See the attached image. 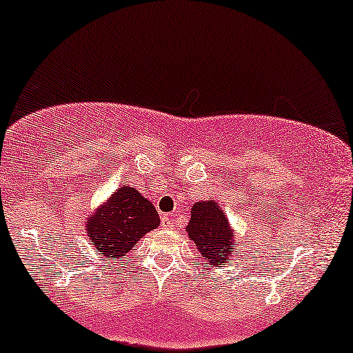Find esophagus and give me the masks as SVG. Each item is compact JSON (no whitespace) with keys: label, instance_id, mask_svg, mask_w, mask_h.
Returning a JSON list of instances; mask_svg holds the SVG:
<instances>
[{"label":"esophagus","instance_id":"34e87169","mask_svg":"<svg viewBox=\"0 0 353 353\" xmlns=\"http://www.w3.org/2000/svg\"><path fill=\"white\" fill-rule=\"evenodd\" d=\"M162 226H163V228H168V230L175 228V220H173V216L168 215V214H163L162 215Z\"/></svg>","mask_w":353,"mask_h":353}]
</instances>
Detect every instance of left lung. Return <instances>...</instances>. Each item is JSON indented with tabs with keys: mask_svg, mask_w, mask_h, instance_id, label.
<instances>
[{
	"mask_svg": "<svg viewBox=\"0 0 353 353\" xmlns=\"http://www.w3.org/2000/svg\"><path fill=\"white\" fill-rule=\"evenodd\" d=\"M186 231L202 257L212 265H226L230 262V254L238 248L226 215L215 201L192 205Z\"/></svg>",
	"mask_w": 353,
	"mask_h": 353,
	"instance_id": "8db88e82",
	"label": "left lung"
}]
</instances>
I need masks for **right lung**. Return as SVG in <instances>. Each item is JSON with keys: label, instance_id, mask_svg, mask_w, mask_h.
Returning a JSON list of instances; mask_svg holds the SVG:
<instances>
[{"label": "right lung", "instance_id": "right-lung-1", "mask_svg": "<svg viewBox=\"0 0 353 353\" xmlns=\"http://www.w3.org/2000/svg\"><path fill=\"white\" fill-rule=\"evenodd\" d=\"M159 214L152 202L134 188H120L88 219L90 243L104 259H120L130 252L143 234L157 228Z\"/></svg>", "mask_w": 353, "mask_h": 353}]
</instances>
